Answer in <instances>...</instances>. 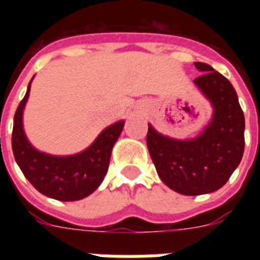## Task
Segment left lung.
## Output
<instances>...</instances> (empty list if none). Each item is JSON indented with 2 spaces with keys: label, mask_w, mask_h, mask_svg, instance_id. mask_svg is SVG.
<instances>
[{
  "label": "left lung",
  "mask_w": 260,
  "mask_h": 260,
  "mask_svg": "<svg viewBox=\"0 0 260 260\" xmlns=\"http://www.w3.org/2000/svg\"><path fill=\"white\" fill-rule=\"evenodd\" d=\"M202 74L194 79L213 106V117L201 135L177 140L158 134L151 125L147 147L165 183L185 196L216 191L225 185L244 152V114L232 83L202 62H194Z\"/></svg>",
  "instance_id": "left-lung-1"
}]
</instances>
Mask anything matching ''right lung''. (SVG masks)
<instances>
[{
	"instance_id": "right-lung-1",
	"label": "right lung",
	"mask_w": 260,
	"mask_h": 260,
	"mask_svg": "<svg viewBox=\"0 0 260 260\" xmlns=\"http://www.w3.org/2000/svg\"><path fill=\"white\" fill-rule=\"evenodd\" d=\"M29 89L30 82L13 120L12 150L18 167L35 189L47 197L59 201H78L87 197L105 178L112 148L124 128V121L105 128L81 154L70 156L44 154L30 146L22 128V112Z\"/></svg>"
}]
</instances>
